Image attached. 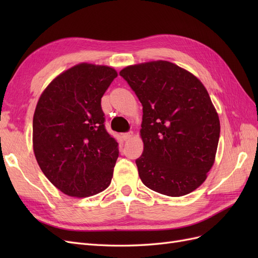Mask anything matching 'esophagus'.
I'll return each instance as SVG.
<instances>
[{
	"label": "esophagus",
	"mask_w": 258,
	"mask_h": 258,
	"mask_svg": "<svg viewBox=\"0 0 258 258\" xmlns=\"http://www.w3.org/2000/svg\"><path fill=\"white\" fill-rule=\"evenodd\" d=\"M132 136H134V132L130 131V132H127V134H123L122 135V139L124 140V141H127V140L132 138Z\"/></svg>",
	"instance_id": "1"
}]
</instances>
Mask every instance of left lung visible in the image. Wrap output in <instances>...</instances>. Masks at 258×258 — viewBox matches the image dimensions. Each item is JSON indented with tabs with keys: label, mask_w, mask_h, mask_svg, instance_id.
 Instances as JSON below:
<instances>
[{
	"label": "left lung",
	"mask_w": 258,
	"mask_h": 258,
	"mask_svg": "<svg viewBox=\"0 0 258 258\" xmlns=\"http://www.w3.org/2000/svg\"><path fill=\"white\" fill-rule=\"evenodd\" d=\"M119 74L143 106L144 150L136 160L143 184L170 197L197 189L214 165L221 132L204 84L165 60L128 66Z\"/></svg>",
	"instance_id": "1"
}]
</instances>
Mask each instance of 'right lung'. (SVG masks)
Listing matches in <instances>:
<instances>
[{
	"instance_id": "obj_1",
	"label": "right lung",
	"mask_w": 258,
	"mask_h": 258,
	"mask_svg": "<svg viewBox=\"0 0 258 258\" xmlns=\"http://www.w3.org/2000/svg\"><path fill=\"white\" fill-rule=\"evenodd\" d=\"M116 70L76 64L49 83L33 116V151L45 176L63 194L85 198L111 184L118 144L104 128L101 98Z\"/></svg>"
}]
</instances>
